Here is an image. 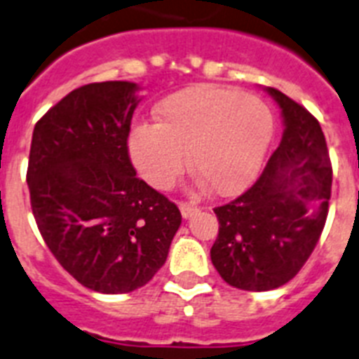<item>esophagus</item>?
Returning <instances> with one entry per match:
<instances>
[{
	"label": "esophagus",
	"mask_w": 359,
	"mask_h": 359,
	"mask_svg": "<svg viewBox=\"0 0 359 359\" xmlns=\"http://www.w3.org/2000/svg\"><path fill=\"white\" fill-rule=\"evenodd\" d=\"M179 208H180V214H182V217H184V219H189L191 215H195L197 212H199V208H197V206L189 205V203H180Z\"/></svg>",
	"instance_id": "34e87169"
}]
</instances>
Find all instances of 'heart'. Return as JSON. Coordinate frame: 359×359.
<instances>
[{
  "mask_svg": "<svg viewBox=\"0 0 359 359\" xmlns=\"http://www.w3.org/2000/svg\"><path fill=\"white\" fill-rule=\"evenodd\" d=\"M154 125H136L127 138L140 177L168 189L188 164L217 195H234L252 182L275 130L273 112L260 97L199 84L162 99Z\"/></svg>",
  "mask_w": 359,
  "mask_h": 359,
  "instance_id": "b5f03b06",
  "label": "heart"
}]
</instances>
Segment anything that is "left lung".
Here are the masks:
<instances>
[{"label":"left lung","mask_w":359,"mask_h":359,"mask_svg":"<svg viewBox=\"0 0 359 359\" xmlns=\"http://www.w3.org/2000/svg\"><path fill=\"white\" fill-rule=\"evenodd\" d=\"M267 94L282 110L280 145L245 194L214 208L219 234L212 264L226 284L245 291L280 287L302 269L325 229L332 191L319 121L276 88Z\"/></svg>","instance_id":"obj_1"}]
</instances>
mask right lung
I'll return each mask as SVG.
<instances>
[{"instance_id": "1", "label": "right lung", "mask_w": 359, "mask_h": 359, "mask_svg": "<svg viewBox=\"0 0 359 359\" xmlns=\"http://www.w3.org/2000/svg\"><path fill=\"white\" fill-rule=\"evenodd\" d=\"M138 84H84L38 119L27 186L38 230L84 287L138 290L165 264L182 223L175 203L136 177L127 138Z\"/></svg>"}]
</instances>
